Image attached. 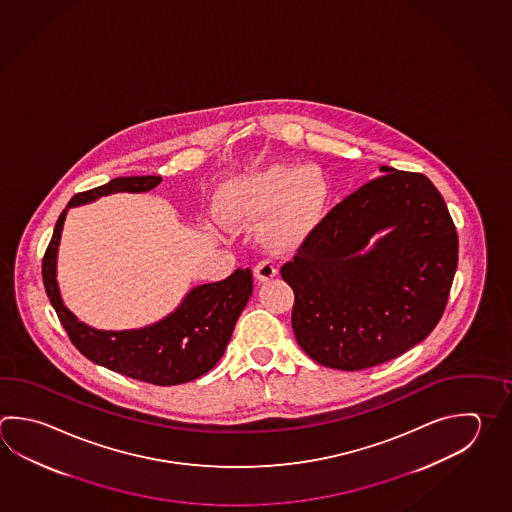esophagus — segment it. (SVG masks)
<instances>
[{"instance_id":"1","label":"esophagus","mask_w":512,"mask_h":512,"mask_svg":"<svg viewBox=\"0 0 512 512\" xmlns=\"http://www.w3.org/2000/svg\"><path fill=\"white\" fill-rule=\"evenodd\" d=\"M253 273L261 282H266V280L273 279L277 275V268H275V264H273L271 259H264V261H259L255 264Z\"/></svg>"}]
</instances>
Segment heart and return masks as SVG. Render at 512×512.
<instances>
[{
	"mask_svg": "<svg viewBox=\"0 0 512 512\" xmlns=\"http://www.w3.org/2000/svg\"><path fill=\"white\" fill-rule=\"evenodd\" d=\"M328 195V181L319 166L273 164L224 186L217 210L230 224H251L271 215V241L288 246L306 239L319 226Z\"/></svg>",
	"mask_w": 512,
	"mask_h": 512,
	"instance_id": "b5f03b06",
	"label": "heart"
}]
</instances>
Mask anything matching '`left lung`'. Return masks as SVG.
Returning a JSON list of instances; mask_svg holds the SVG:
<instances>
[{
	"label": "left lung",
	"mask_w": 512,
	"mask_h": 512,
	"mask_svg": "<svg viewBox=\"0 0 512 512\" xmlns=\"http://www.w3.org/2000/svg\"><path fill=\"white\" fill-rule=\"evenodd\" d=\"M333 206L280 268L293 290L291 326L322 366L358 371L400 357L444 315L458 233L425 175L380 166ZM392 228L362 254L377 231Z\"/></svg>",
	"instance_id": "8db88e82"
}]
</instances>
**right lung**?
<instances>
[{
	"label": "right lung",
	"mask_w": 512,
	"mask_h": 512,
	"mask_svg": "<svg viewBox=\"0 0 512 512\" xmlns=\"http://www.w3.org/2000/svg\"><path fill=\"white\" fill-rule=\"evenodd\" d=\"M157 175L117 177L87 192L76 193L67 208L101 195L148 192L161 183ZM67 210L59 215L41 262L43 284L70 342L88 360L125 377L154 386H177L203 377L224 355L233 328L253 291L251 270L233 271L228 279L193 288L170 317L132 331H99L79 322L59 297L56 255Z\"/></svg>",
	"instance_id": "add662e5"
}]
</instances>
